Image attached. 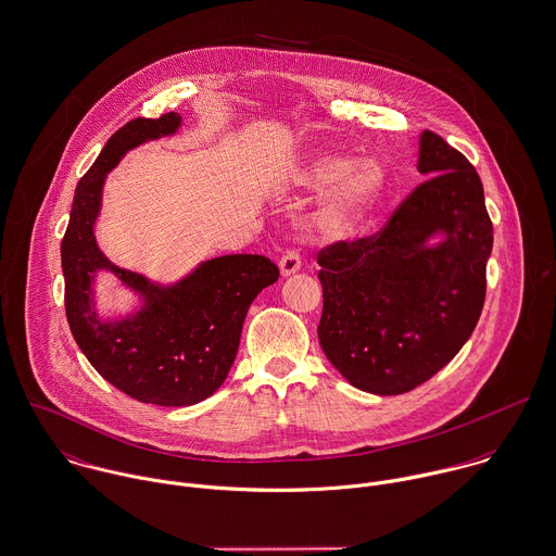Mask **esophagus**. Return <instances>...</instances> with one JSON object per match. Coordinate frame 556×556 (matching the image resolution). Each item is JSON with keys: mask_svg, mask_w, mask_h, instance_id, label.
<instances>
[{"mask_svg": "<svg viewBox=\"0 0 556 556\" xmlns=\"http://www.w3.org/2000/svg\"><path fill=\"white\" fill-rule=\"evenodd\" d=\"M279 268H281V275L288 277V275H294L299 268H301V253L296 249H288L281 260H279Z\"/></svg>", "mask_w": 556, "mask_h": 556, "instance_id": "1", "label": "esophagus"}]
</instances>
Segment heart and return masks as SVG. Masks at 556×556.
Returning <instances> with one entry per match:
<instances>
[{
    "label": "heart",
    "instance_id": "1",
    "mask_svg": "<svg viewBox=\"0 0 556 556\" xmlns=\"http://www.w3.org/2000/svg\"><path fill=\"white\" fill-rule=\"evenodd\" d=\"M354 168V159L345 154H327L318 159L305 174V182L314 189H331L341 182L329 200L312 215L309 225L327 238L350 233L374 206L384 187V172L378 163L367 161Z\"/></svg>",
    "mask_w": 556,
    "mask_h": 556
}]
</instances>
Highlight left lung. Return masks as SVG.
I'll list each match as a JSON object with an SVG mask.
<instances>
[{"label": "left lung", "instance_id": "8db88e82", "mask_svg": "<svg viewBox=\"0 0 556 556\" xmlns=\"http://www.w3.org/2000/svg\"><path fill=\"white\" fill-rule=\"evenodd\" d=\"M419 172L434 176L380 231L318 251L320 345L352 387L376 395L408 393L441 371L485 301L492 222L477 169L424 130ZM437 230L447 238L426 248Z\"/></svg>", "mask_w": 556, "mask_h": 556}]
</instances>
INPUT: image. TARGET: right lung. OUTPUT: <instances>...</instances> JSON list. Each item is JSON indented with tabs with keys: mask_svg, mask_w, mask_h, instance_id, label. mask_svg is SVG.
I'll list each match as a JSON object with an SVG mask.
<instances>
[{
	"mask_svg": "<svg viewBox=\"0 0 556 556\" xmlns=\"http://www.w3.org/2000/svg\"><path fill=\"white\" fill-rule=\"evenodd\" d=\"M180 126L178 113L135 117L115 130L75 189L71 222L62 238L64 305L71 333L92 367L128 397L156 406H191L211 397L225 380L240 343L249 305L279 279L264 255H223L204 262L172 288H156L122 270L101 253L94 222L108 172L119 156ZM113 269L147 294L142 312L128 321L101 324L91 309V277Z\"/></svg>",
	"mask_w": 556,
	"mask_h": 556,
	"instance_id": "obj_1",
	"label": "right lung"
}]
</instances>
